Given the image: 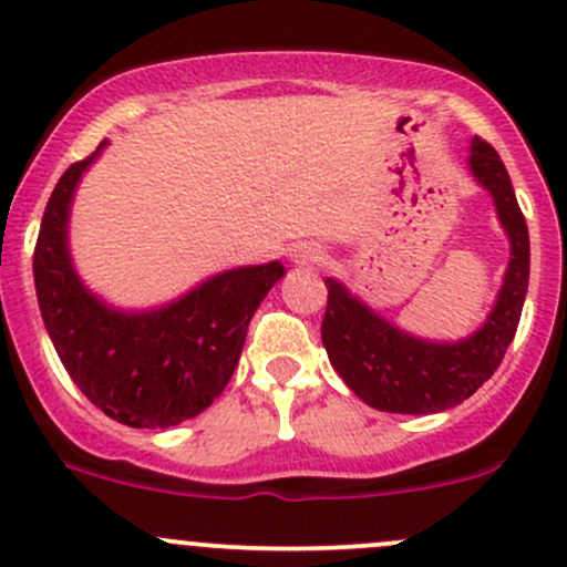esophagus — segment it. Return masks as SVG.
I'll use <instances>...</instances> for the list:
<instances>
[{"label":"esophagus","instance_id":"1","mask_svg":"<svg viewBox=\"0 0 567 567\" xmlns=\"http://www.w3.org/2000/svg\"><path fill=\"white\" fill-rule=\"evenodd\" d=\"M323 260V251H320L318 247H299L293 249V262H301V266H310V262H320Z\"/></svg>","mask_w":567,"mask_h":567}]
</instances>
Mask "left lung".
<instances>
[{"label": "left lung", "mask_w": 567, "mask_h": 567, "mask_svg": "<svg viewBox=\"0 0 567 567\" xmlns=\"http://www.w3.org/2000/svg\"><path fill=\"white\" fill-rule=\"evenodd\" d=\"M468 173L491 194L511 241L505 279L483 326L453 342L425 340L364 305L340 279L326 277L323 348L331 368L364 403L392 414H436L472 398L505 359L522 320L529 285V230L499 153L474 136Z\"/></svg>", "instance_id": "8db88e82"}]
</instances>
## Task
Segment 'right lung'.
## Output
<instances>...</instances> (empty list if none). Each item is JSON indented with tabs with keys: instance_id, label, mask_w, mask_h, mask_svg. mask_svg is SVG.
Returning a JSON list of instances; mask_svg holds the SVG:
<instances>
[{
	"instance_id": "add662e5",
	"label": "right lung",
	"mask_w": 567,
	"mask_h": 567,
	"mask_svg": "<svg viewBox=\"0 0 567 567\" xmlns=\"http://www.w3.org/2000/svg\"><path fill=\"white\" fill-rule=\"evenodd\" d=\"M109 145L65 169L40 221V316L68 375L93 405L128 427H169L208 409L230 381L249 320L285 277L279 260L227 268L153 310H117L79 277L68 244L79 181Z\"/></svg>"
}]
</instances>
